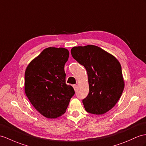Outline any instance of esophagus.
I'll return each mask as SVG.
<instances>
[{"instance_id": "obj_1", "label": "esophagus", "mask_w": 146, "mask_h": 146, "mask_svg": "<svg viewBox=\"0 0 146 146\" xmlns=\"http://www.w3.org/2000/svg\"><path fill=\"white\" fill-rule=\"evenodd\" d=\"M73 87H74V89L76 92L77 90V85H73Z\"/></svg>"}]
</instances>
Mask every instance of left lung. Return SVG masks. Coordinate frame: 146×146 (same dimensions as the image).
Segmentation results:
<instances>
[{
	"label": "left lung",
	"instance_id": "1",
	"mask_svg": "<svg viewBox=\"0 0 146 146\" xmlns=\"http://www.w3.org/2000/svg\"><path fill=\"white\" fill-rule=\"evenodd\" d=\"M74 59L85 67L89 93L82 100L85 110L103 115L115 106L124 87L121 66L114 56L95 45L71 49Z\"/></svg>",
	"mask_w": 146,
	"mask_h": 146
}]
</instances>
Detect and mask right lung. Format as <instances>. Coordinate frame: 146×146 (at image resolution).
I'll return each mask as SVG.
<instances>
[{
	"mask_svg": "<svg viewBox=\"0 0 146 146\" xmlns=\"http://www.w3.org/2000/svg\"><path fill=\"white\" fill-rule=\"evenodd\" d=\"M69 52L64 48L44 49L28 65L25 92L35 108L47 118L54 119L66 111L74 88L66 84L64 65Z\"/></svg>",
	"mask_w": 146,
	"mask_h": 146,
	"instance_id": "1",
	"label": "right lung"
}]
</instances>
